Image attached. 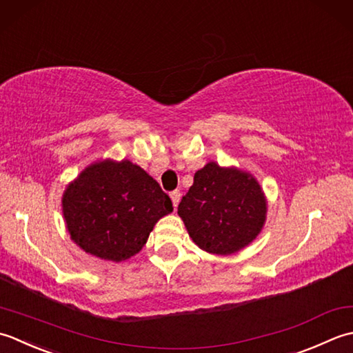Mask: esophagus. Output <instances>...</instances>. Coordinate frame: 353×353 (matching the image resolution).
Wrapping results in <instances>:
<instances>
[{"instance_id": "1", "label": "esophagus", "mask_w": 353, "mask_h": 353, "mask_svg": "<svg viewBox=\"0 0 353 353\" xmlns=\"http://www.w3.org/2000/svg\"><path fill=\"white\" fill-rule=\"evenodd\" d=\"M170 199H172V203H174V207H176L179 204V199H181V192L179 190L170 192Z\"/></svg>"}]
</instances>
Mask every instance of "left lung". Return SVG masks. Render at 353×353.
<instances>
[{"instance_id": "1", "label": "left lung", "mask_w": 353, "mask_h": 353, "mask_svg": "<svg viewBox=\"0 0 353 353\" xmlns=\"http://www.w3.org/2000/svg\"><path fill=\"white\" fill-rule=\"evenodd\" d=\"M268 201L247 170L207 163L178 205L187 233L210 254L228 256L243 250L261 234Z\"/></svg>"}]
</instances>
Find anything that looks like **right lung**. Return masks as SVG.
I'll list each match as a JSON object with an SVG mask.
<instances>
[{
  "label": "right lung",
  "instance_id": "add662e5",
  "mask_svg": "<svg viewBox=\"0 0 353 353\" xmlns=\"http://www.w3.org/2000/svg\"><path fill=\"white\" fill-rule=\"evenodd\" d=\"M174 212L160 184L129 160L86 166L62 195L67 232L79 248L121 262L145 247L155 224Z\"/></svg>",
  "mask_w": 353,
  "mask_h": 353
}]
</instances>
